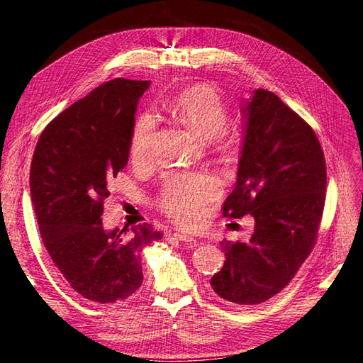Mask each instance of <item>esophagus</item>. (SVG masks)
<instances>
[{"mask_svg": "<svg viewBox=\"0 0 363 363\" xmlns=\"http://www.w3.org/2000/svg\"><path fill=\"white\" fill-rule=\"evenodd\" d=\"M174 238H177L179 240H182V242H195V239L192 236H188V235L180 233V232H175Z\"/></svg>", "mask_w": 363, "mask_h": 363, "instance_id": "34e87169", "label": "esophagus"}]
</instances>
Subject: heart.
<instances>
[{
  "label": "heart",
  "mask_w": 363,
  "mask_h": 363,
  "mask_svg": "<svg viewBox=\"0 0 363 363\" xmlns=\"http://www.w3.org/2000/svg\"><path fill=\"white\" fill-rule=\"evenodd\" d=\"M168 112L204 138H211L215 155L235 156L240 138L238 130L227 127L228 108L213 86L195 83L184 87L168 101ZM157 121L151 113L136 118L130 131V157L136 164L155 160ZM221 192V183L211 172H172L167 175L157 207L186 228H199L211 204Z\"/></svg>",
  "instance_id": "obj_1"
}]
</instances>
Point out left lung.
I'll return each mask as SVG.
<instances>
[{"instance_id": "obj_1", "label": "left lung", "mask_w": 363, "mask_h": 363, "mask_svg": "<svg viewBox=\"0 0 363 363\" xmlns=\"http://www.w3.org/2000/svg\"><path fill=\"white\" fill-rule=\"evenodd\" d=\"M247 130L238 180L223 215L255 218L247 242L223 240L225 262L211 279L221 298L238 306L269 300L295 277L320 230L327 171L313 128L265 89L244 107Z\"/></svg>"}]
</instances>
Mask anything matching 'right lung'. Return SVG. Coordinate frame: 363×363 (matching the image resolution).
Returning <instances> with one entry per match:
<instances>
[{"mask_svg": "<svg viewBox=\"0 0 363 363\" xmlns=\"http://www.w3.org/2000/svg\"><path fill=\"white\" fill-rule=\"evenodd\" d=\"M148 86L115 79L95 87L43 128L31 160L30 194L43 245L71 288L101 304L140 288V251L163 236L148 223L112 232L101 223Z\"/></svg>", "mask_w": 363, "mask_h": 363, "instance_id": "add662e5", "label": "right lung"}]
</instances>
